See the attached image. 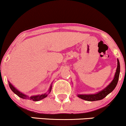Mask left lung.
<instances>
[{
	"label": "left lung",
	"mask_w": 126,
	"mask_h": 126,
	"mask_svg": "<svg viewBox=\"0 0 126 126\" xmlns=\"http://www.w3.org/2000/svg\"><path fill=\"white\" fill-rule=\"evenodd\" d=\"M120 62L118 61V59H117V67L116 72H115L114 79L111 82L110 84L108 85V86H107L104 89L100 91V92L96 94L78 95V96L82 99L88 101H95L102 99L115 89V86H117V84L118 83V78H119L120 75Z\"/></svg>",
	"instance_id": "8db88e82"
}]
</instances>
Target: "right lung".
Here are the masks:
<instances>
[{
  "label": "right lung",
  "mask_w": 126,
  "mask_h": 126,
  "mask_svg": "<svg viewBox=\"0 0 126 126\" xmlns=\"http://www.w3.org/2000/svg\"><path fill=\"white\" fill-rule=\"evenodd\" d=\"M9 87L11 89V90H12L13 92L15 94L18 95L19 97L21 98H24V99H26V98H27V99H30V100H32L34 101H38L41 100V99H44V98L47 97V94H43L41 95H36V96H30V97H29L28 96H27V95L23 94L22 93H21V92H20L19 91L17 90V89H16V88L14 87V86H13V85L11 84L9 82ZM51 87H52L51 86H50V89H49V92H50V91L51 90Z\"/></svg>",
  "instance_id": "obj_1"
}]
</instances>
